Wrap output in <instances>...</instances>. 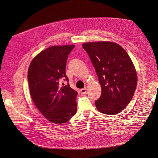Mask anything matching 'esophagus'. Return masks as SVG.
<instances>
[{
    "instance_id": "obj_1",
    "label": "esophagus",
    "mask_w": 158,
    "mask_h": 158,
    "mask_svg": "<svg viewBox=\"0 0 158 158\" xmlns=\"http://www.w3.org/2000/svg\"><path fill=\"white\" fill-rule=\"evenodd\" d=\"M80 92H81V94L82 95L83 94H85L86 92V88H84V89H82L80 90Z\"/></svg>"
}]
</instances>
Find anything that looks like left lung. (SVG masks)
Wrapping results in <instances>:
<instances>
[{
  "label": "left lung",
  "mask_w": 158,
  "mask_h": 158,
  "mask_svg": "<svg viewBox=\"0 0 158 158\" xmlns=\"http://www.w3.org/2000/svg\"><path fill=\"white\" fill-rule=\"evenodd\" d=\"M82 46L101 85V96L95 102L97 109L107 115L120 113L132 100L137 86V76L131 59L115 43H86Z\"/></svg>",
  "instance_id": "left-lung-1"
}]
</instances>
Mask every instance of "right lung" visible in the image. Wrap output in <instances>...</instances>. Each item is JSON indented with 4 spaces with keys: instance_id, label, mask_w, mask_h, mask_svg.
<instances>
[{
    "instance_id": "1",
    "label": "right lung",
    "mask_w": 158,
    "mask_h": 158,
    "mask_svg": "<svg viewBox=\"0 0 158 158\" xmlns=\"http://www.w3.org/2000/svg\"><path fill=\"white\" fill-rule=\"evenodd\" d=\"M73 45L49 47L31 61L27 80L31 98L41 113L50 122L63 124L77 113L78 92L69 86L60 85L59 80L69 81L66 64Z\"/></svg>"
}]
</instances>
